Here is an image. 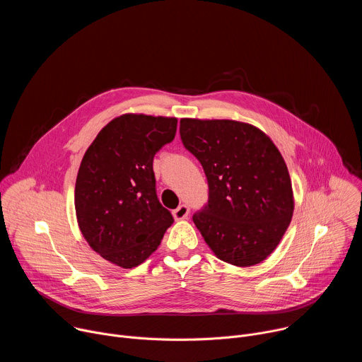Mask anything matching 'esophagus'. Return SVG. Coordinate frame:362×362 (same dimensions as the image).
I'll list each match as a JSON object with an SVG mask.
<instances>
[{
    "mask_svg": "<svg viewBox=\"0 0 362 362\" xmlns=\"http://www.w3.org/2000/svg\"><path fill=\"white\" fill-rule=\"evenodd\" d=\"M189 206H186V204H180L177 209H175L173 211V216H175V219L176 221H183V219H186L187 216H189Z\"/></svg>",
    "mask_w": 362,
    "mask_h": 362,
    "instance_id": "1",
    "label": "esophagus"
}]
</instances>
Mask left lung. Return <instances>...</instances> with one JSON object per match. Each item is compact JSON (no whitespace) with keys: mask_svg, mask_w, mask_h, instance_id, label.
Returning a JSON list of instances; mask_svg holds the SVG:
<instances>
[{"mask_svg":"<svg viewBox=\"0 0 362 362\" xmlns=\"http://www.w3.org/2000/svg\"><path fill=\"white\" fill-rule=\"evenodd\" d=\"M180 137L200 162L209 200L193 215L221 261L246 268L276 249L293 214L286 163L261 129L235 120L182 119Z\"/></svg>","mask_w":362,"mask_h":362,"instance_id":"8db88e82","label":"left lung"}]
</instances>
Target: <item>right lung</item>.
Masks as SVG:
<instances>
[{
    "label": "right lung",
    "instance_id": "1",
    "mask_svg": "<svg viewBox=\"0 0 362 362\" xmlns=\"http://www.w3.org/2000/svg\"><path fill=\"white\" fill-rule=\"evenodd\" d=\"M176 129V117L122 115L84 153L74 190L77 223L90 247L120 268L143 264L173 223L156 194L153 158Z\"/></svg>",
    "mask_w": 362,
    "mask_h": 362
}]
</instances>
